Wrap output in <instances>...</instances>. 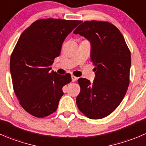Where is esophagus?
<instances>
[{
  "label": "esophagus",
  "instance_id": "1",
  "mask_svg": "<svg viewBox=\"0 0 146 146\" xmlns=\"http://www.w3.org/2000/svg\"><path fill=\"white\" fill-rule=\"evenodd\" d=\"M71 79H72V82H75L76 80H77V77L75 76H71Z\"/></svg>",
  "mask_w": 146,
  "mask_h": 146
}]
</instances>
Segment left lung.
Instances as JSON below:
<instances>
[{
	"label": "left lung",
	"mask_w": 146,
	"mask_h": 146,
	"mask_svg": "<svg viewBox=\"0 0 146 146\" xmlns=\"http://www.w3.org/2000/svg\"><path fill=\"white\" fill-rule=\"evenodd\" d=\"M91 43L90 61L96 78L92 83L78 80L80 91L76 104L90 119L109 115L123 99L130 83L131 51L121 31L108 21H87L73 31Z\"/></svg>",
	"instance_id": "1"
}]
</instances>
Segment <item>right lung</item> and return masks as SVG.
Listing matches in <instances>:
<instances>
[{
  "instance_id": "right-lung-1",
  "label": "right lung",
  "mask_w": 146,
  "mask_h": 146,
  "mask_svg": "<svg viewBox=\"0 0 146 146\" xmlns=\"http://www.w3.org/2000/svg\"><path fill=\"white\" fill-rule=\"evenodd\" d=\"M81 23L46 18L35 21L20 36L10 60L14 92L23 108L36 118L57 110L62 88L71 82L70 73L50 71L66 36Z\"/></svg>"
}]
</instances>
